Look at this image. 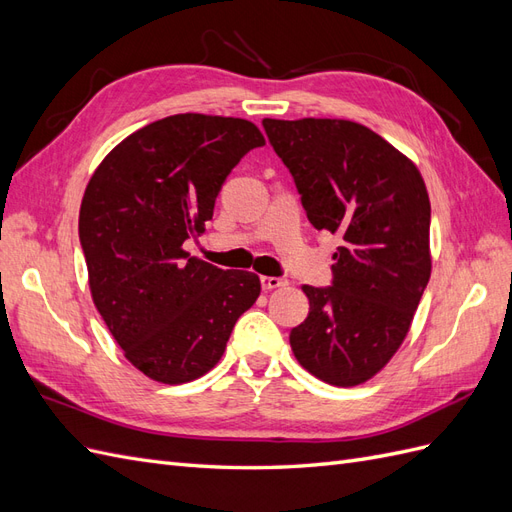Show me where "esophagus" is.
Here are the masks:
<instances>
[{
  "label": "esophagus",
  "mask_w": 512,
  "mask_h": 512,
  "mask_svg": "<svg viewBox=\"0 0 512 512\" xmlns=\"http://www.w3.org/2000/svg\"><path fill=\"white\" fill-rule=\"evenodd\" d=\"M288 282L284 280V277H269V275H262L260 277V286L262 290H273V288H282L286 286Z\"/></svg>",
  "instance_id": "obj_1"
}]
</instances>
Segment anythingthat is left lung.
Returning a JSON list of instances; mask_svg holds the SVG:
<instances>
[{
    "instance_id": "1",
    "label": "left lung",
    "mask_w": 512,
    "mask_h": 512,
    "mask_svg": "<svg viewBox=\"0 0 512 512\" xmlns=\"http://www.w3.org/2000/svg\"><path fill=\"white\" fill-rule=\"evenodd\" d=\"M316 230L342 237L331 286H303L297 361L335 386L369 380L404 342L429 282L431 207L418 168L361 123L262 119Z\"/></svg>"
}]
</instances>
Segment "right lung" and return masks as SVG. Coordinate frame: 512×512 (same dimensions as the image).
I'll return each mask as SVG.
<instances>
[{"mask_svg": "<svg viewBox=\"0 0 512 512\" xmlns=\"http://www.w3.org/2000/svg\"><path fill=\"white\" fill-rule=\"evenodd\" d=\"M262 145L252 121L170 115L121 141L89 179L79 239L91 297L151 380L207 374L258 299V275L213 267L183 243L205 230L232 168Z\"/></svg>", "mask_w": 512, "mask_h": 512, "instance_id": "obj_1", "label": "right lung"}]
</instances>
